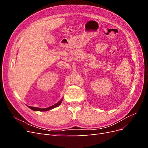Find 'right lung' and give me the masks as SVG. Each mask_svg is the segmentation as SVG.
<instances>
[{
  "instance_id": "1",
  "label": "right lung",
  "mask_w": 148,
  "mask_h": 148,
  "mask_svg": "<svg viewBox=\"0 0 148 148\" xmlns=\"http://www.w3.org/2000/svg\"><path fill=\"white\" fill-rule=\"evenodd\" d=\"M62 100H63V99H62L60 101L58 102L57 103H56V104L53 105L52 106H50L49 107H47V108H44V109H42V108H39V107H31V106H28L29 109H32L33 110H34V111H47V110H51L53 108H55V107H57V106H59L61 103L62 102Z\"/></svg>"
}]
</instances>
